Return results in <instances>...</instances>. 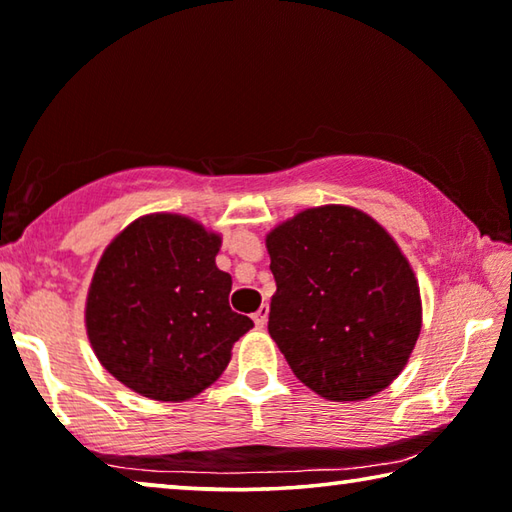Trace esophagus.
I'll list each match as a JSON object with an SVG mask.
<instances>
[{
    "label": "esophagus",
    "mask_w": 512,
    "mask_h": 512,
    "mask_svg": "<svg viewBox=\"0 0 512 512\" xmlns=\"http://www.w3.org/2000/svg\"><path fill=\"white\" fill-rule=\"evenodd\" d=\"M267 315H270V306H265V304L254 313V324L258 326V329H263V326L267 324Z\"/></svg>",
    "instance_id": "obj_1"
}]
</instances>
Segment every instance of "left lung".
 Wrapping results in <instances>:
<instances>
[{
  "label": "left lung",
  "mask_w": 512,
  "mask_h": 512,
  "mask_svg": "<svg viewBox=\"0 0 512 512\" xmlns=\"http://www.w3.org/2000/svg\"><path fill=\"white\" fill-rule=\"evenodd\" d=\"M270 331L301 383L360 401L397 379L422 329L420 288L397 242L349 206L308 208L267 236Z\"/></svg>",
  "instance_id": "left-lung-1"
}]
</instances>
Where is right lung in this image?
Here are the masks:
<instances>
[{"instance_id": "right-lung-1", "label": "right lung", "mask_w": 512, "mask_h": 512, "mask_svg": "<svg viewBox=\"0 0 512 512\" xmlns=\"http://www.w3.org/2000/svg\"><path fill=\"white\" fill-rule=\"evenodd\" d=\"M220 236L181 215L129 224L106 247L86 304L90 345L142 397L186 401L220 379L254 322L229 306Z\"/></svg>"}]
</instances>
